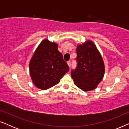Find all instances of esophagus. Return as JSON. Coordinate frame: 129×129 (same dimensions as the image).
<instances>
[{"instance_id": "obj_1", "label": "esophagus", "mask_w": 129, "mask_h": 129, "mask_svg": "<svg viewBox=\"0 0 129 129\" xmlns=\"http://www.w3.org/2000/svg\"><path fill=\"white\" fill-rule=\"evenodd\" d=\"M68 64L69 66L70 67V66H71V61H68Z\"/></svg>"}]
</instances>
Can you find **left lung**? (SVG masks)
Masks as SVG:
<instances>
[{
    "label": "left lung",
    "instance_id": "8db88e82",
    "mask_svg": "<svg viewBox=\"0 0 129 129\" xmlns=\"http://www.w3.org/2000/svg\"><path fill=\"white\" fill-rule=\"evenodd\" d=\"M77 67L71 72L74 83L84 91L96 88L105 75V64L96 46L89 40L76 49Z\"/></svg>",
    "mask_w": 129,
    "mask_h": 129
}]
</instances>
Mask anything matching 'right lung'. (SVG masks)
<instances>
[{
  "instance_id": "add662e5",
  "label": "right lung",
  "mask_w": 129,
  "mask_h": 129,
  "mask_svg": "<svg viewBox=\"0 0 129 129\" xmlns=\"http://www.w3.org/2000/svg\"><path fill=\"white\" fill-rule=\"evenodd\" d=\"M69 70L57 49V44L45 39L42 41L30 61L31 80L37 87L46 90L59 83Z\"/></svg>"
}]
</instances>
